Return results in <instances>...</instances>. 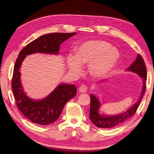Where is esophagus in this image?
Masks as SVG:
<instances>
[{"label":"esophagus","instance_id":"obj_1","mask_svg":"<svg viewBox=\"0 0 154 154\" xmlns=\"http://www.w3.org/2000/svg\"><path fill=\"white\" fill-rule=\"evenodd\" d=\"M87 86L86 85H81L79 87V91L81 93H85V92H86L87 91Z\"/></svg>","mask_w":154,"mask_h":154}]
</instances>
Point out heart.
<instances>
[{"mask_svg":"<svg viewBox=\"0 0 154 154\" xmlns=\"http://www.w3.org/2000/svg\"><path fill=\"white\" fill-rule=\"evenodd\" d=\"M119 53L103 41H88L77 47L75 55L69 54L67 64L69 70L79 73L81 66L88 65V71L93 77L107 75L118 62Z\"/></svg>","mask_w":154,"mask_h":154,"instance_id":"obj_1","label":"heart"}]
</instances>
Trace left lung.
I'll return each instance as SVG.
<instances>
[{
	"label": "left lung",
	"mask_w": 154,
	"mask_h": 154,
	"mask_svg": "<svg viewBox=\"0 0 154 154\" xmlns=\"http://www.w3.org/2000/svg\"><path fill=\"white\" fill-rule=\"evenodd\" d=\"M128 71L134 72L140 75L143 81L142 91L140 95V97L138 101L133 106H131L129 109L119 115L116 116H103L100 115L99 113V109L100 107V101L95 97L94 95H90L91 98V103H90V113L89 118L93 124L98 128H111L115 126L121 124L129 117L134 116V114L137 111L140 103L144 95V93L146 88V79H147V71L145 63L142 57L140 55H137L135 61L126 69Z\"/></svg>",
	"instance_id": "left-lung-1"
}]
</instances>
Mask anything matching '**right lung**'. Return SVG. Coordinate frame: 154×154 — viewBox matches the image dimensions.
I'll return each mask as SVG.
<instances>
[{
  "label": "right lung",
  "mask_w": 154,
  "mask_h": 154,
  "mask_svg": "<svg viewBox=\"0 0 154 154\" xmlns=\"http://www.w3.org/2000/svg\"><path fill=\"white\" fill-rule=\"evenodd\" d=\"M77 32H55L46 34L29 43L20 51L15 62L12 79V89L19 109L31 122L41 125H49L59 118L65 105L77 94L74 85L61 83L41 100H33L24 92L20 82V69L26 55L40 53H59L60 45Z\"/></svg>",
  "instance_id": "right-lung-1"
}]
</instances>
